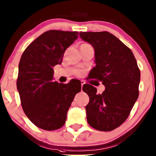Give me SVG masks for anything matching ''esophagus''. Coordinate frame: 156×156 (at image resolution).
<instances>
[{
    "mask_svg": "<svg viewBox=\"0 0 156 156\" xmlns=\"http://www.w3.org/2000/svg\"><path fill=\"white\" fill-rule=\"evenodd\" d=\"M84 84H85V82H84V80H81V84H82V87L84 85Z\"/></svg>",
    "mask_w": 156,
    "mask_h": 156,
    "instance_id": "34e87169",
    "label": "esophagus"
}]
</instances>
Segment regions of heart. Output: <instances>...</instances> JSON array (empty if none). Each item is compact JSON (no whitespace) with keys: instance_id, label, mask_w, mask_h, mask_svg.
<instances>
[{"instance_id":"obj_1","label":"heart","mask_w":156,"mask_h":156,"mask_svg":"<svg viewBox=\"0 0 156 156\" xmlns=\"http://www.w3.org/2000/svg\"><path fill=\"white\" fill-rule=\"evenodd\" d=\"M77 74H81V72H80V71H79V72H77Z\"/></svg>"}]
</instances>
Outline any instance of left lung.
<instances>
[{
    "label": "left lung",
    "mask_w": 156,
    "mask_h": 156,
    "mask_svg": "<svg viewBox=\"0 0 156 156\" xmlns=\"http://www.w3.org/2000/svg\"><path fill=\"white\" fill-rule=\"evenodd\" d=\"M80 36L95 51L96 66L90 77L105 87L102 94H98L94 87L83 85L90 98L85 108L87 122L98 130H113L127 120L138 98L140 69L130 48L113 34L80 32Z\"/></svg>",
    "instance_id": "8db88e82"
}]
</instances>
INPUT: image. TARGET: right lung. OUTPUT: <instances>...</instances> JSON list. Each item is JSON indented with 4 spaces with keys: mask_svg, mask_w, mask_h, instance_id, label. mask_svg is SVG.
<instances>
[{
    "mask_svg": "<svg viewBox=\"0 0 156 156\" xmlns=\"http://www.w3.org/2000/svg\"><path fill=\"white\" fill-rule=\"evenodd\" d=\"M76 31L50 30L29 44L22 54L16 85L23 112L36 126L55 130L65 123L80 80L68 84L53 81V67L62 62L64 51L77 39Z\"/></svg>",
    "mask_w": 156,
    "mask_h": 156,
    "instance_id": "1",
    "label": "right lung"
}]
</instances>
